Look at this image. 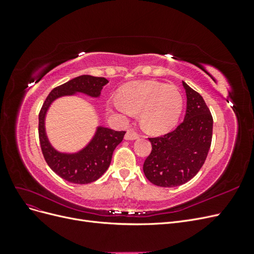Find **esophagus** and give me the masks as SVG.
I'll list each match as a JSON object with an SVG mask.
<instances>
[{
  "instance_id": "esophagus-1",
  "label": "esophagus",
  "mask_w": 254,
  "mask_h": 254,
  "mask_svg": "<svg viewBox=\"0 0 254 254\" xmlns=\"http://www.w3.org/2000/svg\"><path fill=\"white\" fill-rule=\"evenodd\" d=\"M139 137H140V134L135 132L134 130H132V129H129L125 134L126 140H136V139H139Z\"/></svg>"
}]
</instances>
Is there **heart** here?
Segmentation results:
<instances>
[{
  "label": "heart",
  "instance_id": "obj_1",
  "mask_svg": "<svg viewBox=\"0 0 254 254\" xmlns=\"http://www.w3.org/2000/svg\"><path fill=\"white\" fill-rule=\"evenodd\" d=\"M114 108L122 113H140L142 127L150 133H164L177 124L182 108L181 92L173 84L144 80L126 83L119 91Z\"/></svg>",
  "mask_w": 254,
  "mask_h": 254
}]
</instances>
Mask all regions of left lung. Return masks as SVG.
<instances>
[{
    "label": "left lung",
    "mask_w": 254,
    "mask_h": 254,
    "mask_svg": "<svg viewBox=\"0 0 254 254\" xmlns=\"http://www.w3.org/2000/svg\"><path fill=\"white\" fill-rule=\"evenodd\" d=\"M187 113L174 131L149 137L152 149L143 171L151 183L174 188L190 181L200 171L211 147L213 118L202 96L182 81Z\"/></svg>",
    "instance_id": "obj_1"
}]
</instances>
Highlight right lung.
I'll return each instance as SVG.
<instances>
[{
    "label": "right lung",
    "mask_w": 254,
    "mask_h": 254,
    "mask_svg": "<svg viewBox=\"0 0 254 254\" xmlns=\"http://www.w3.org/2000/svg\"><path fill=\"white\" fill-rule=\"evenodd\" d=\"M109 81L105 77L81 75L56 87L45 99L39 113V141L43 157L48 165L61 178L76 184H87L96 181L108 170L115 147L124 139L126 131L97 127L93 139L75 153L59 152L53 147L45 132V115L51 104L61 96L83 93L91 97H98L105 84Z\"/></svg>",
    "instance_id": "add662e5"
}]
</instances>
